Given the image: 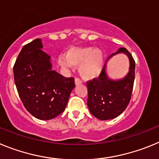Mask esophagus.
I'll return each mask as SVG.
<instances>
[{"label":"esophagus","instance_id":"34e87169","mask_svg":"<svg viewBox=\"0 0 159 159\" xmlns=\"http://www.w3.org/2000/svg\"><path fill=\"white\" fill-rule=\"evenodd\" d=\"M75 84H76V85H79V84H82V80H81L80 79V78H75Z\"/></svg>","mask_w":159,"mask_h":159}]
</instances>
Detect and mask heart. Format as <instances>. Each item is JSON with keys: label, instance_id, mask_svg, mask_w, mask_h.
Returning <instances> with one entry per match:
<instances>
[{"label": "heart", "instance_id": "1", "mask_svg": "<svg viewBox=\"0 0 159 159\" xmlns=\"http://www.w3.org/2000/svg\"><path fill=\"white\" fill-rule=\"evenodd\" d=\"M64 67H79V72L84 79H92L100 73L102 55L98 49L92 48H72L66 52L65 58L60 59Z\"/></svg>", "mask_w": 159, "mask_h": 159}]
</instances>
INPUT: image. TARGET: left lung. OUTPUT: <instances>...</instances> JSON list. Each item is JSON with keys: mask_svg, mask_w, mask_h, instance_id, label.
<instances>
[{"mask_svg": "<svg viewBox=\"0 0 159 159\" xmlns=\"http://www.w3.org/2000/svg\"><path fill=\"white\" fill-rule=\"evenodd\" d=\"M119 52L127 54L130 60V71L127 76L121 80L112 81L107 78L103 67L99 77L87 82L88 107L91 113L100 120L112 119L119 116L124 111L131 99L135 62L125 48H120L111 56Z\"/></svg>", "mask_w": 159, "mask_h": 159, "instance_id": "obj_1", "label": "left lung"}]
</instances>
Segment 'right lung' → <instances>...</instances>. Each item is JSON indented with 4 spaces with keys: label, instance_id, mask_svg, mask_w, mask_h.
Returning a JSON list of instances; mask_svg holds the SVG:
<instances>
[{
    "label": "right lung",
    "instance_id": "obj_1",
    "mask_svg": "<svg viewBox=\"0 0 159 159\" xmlns=\"http://www.w3.org/2000/svg\"><path fill=\"white\" fill-rule=\"evenodd\" d=\"M42 47L40 39L25 44L14 64L13 73L26 110L36 119L48 120L65 110L75 81L52 70L50 56Z\"/></svg>",
    "mask_w": 159,
    "mask_h": 159
}]
</instances>
